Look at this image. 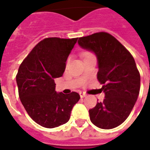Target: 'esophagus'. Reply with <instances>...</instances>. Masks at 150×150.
I'll return each mask as SVG.
<instances>
[{
  "mask_svg": "<svg viewBox=\"0 0 150 150\" xmlns=\"http://www.w3.org/2000/svg\"><path fill=\"white\" fill-rule=\"evenodd\" d=\"M79 96H80V97L81 98L86 97V96H87V95L84 94V93H82V92H80V93H79Z\"/></svg>",
  "mask_w": 150,
  "mask_h": 150,
  "instance_id": "1",
  "label": "esophagus"
}]
</instances>
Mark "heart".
<instances>
[{"label":"heart","mask_w":150,"mask_h":150,"mask_svg":"<svg viewBox=\"0 0 150 150\" xmlns=\"http://www.w3.org/2000/svg\"><path fill=\"white\" fill-rule=\"evenodd\" d=\"M88 54V53H83V55H84V54Z\"/></svg>","instance_id":"obj_1"}]
</instances>
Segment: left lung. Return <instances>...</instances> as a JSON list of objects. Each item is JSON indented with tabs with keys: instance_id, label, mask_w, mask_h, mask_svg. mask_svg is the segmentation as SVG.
<instances>
[{
	"instance_id": "obj_1",
	"label": "left lung",
	"mask_w": 150,
	"mask_h": 150,
	"mask_svg": "<svg viewBox=\"0 0 150 150\" xmlns=\"http://www.w3.org/2000/svg\"><path fill=\"white\" fill-rule=\"evenodd\" d=\"M78 43L96 55L97 79L105 94L104 101L89 110L90 120L100 129L116 128L128 118L138 97L141 76L135 60L116 38L105 32L79 38Z\"/></svg>"
}]
</instances>
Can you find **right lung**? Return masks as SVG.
Returning <instances> with one entry per match:
<instances>
[{
  "label": "right lung",
  "instance_id": "obj_1",
  "mask_svg": "<svg viewBox=\"0 0 150 150\" xmlns=\"http://www.w3.org/2000/svg\"><path fill=\"white\" fill-rule=\"evenodd\" d=\"M78 38H47L34 46L19 67L16 76L19 97L29 116L42 127L52 129L69 120L77 92L55 91L54 79L61 77Z\"/></svg>",
  "mask_w": 150,
  "mask_h": 150
}]
</instances>
